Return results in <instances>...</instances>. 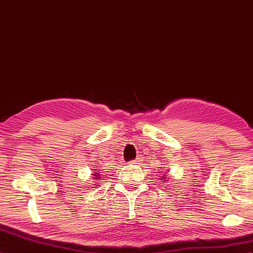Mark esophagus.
Segmentation results:
<instances>
[{"label": "esophagus", "mask_w": 253, "mask_h": 253, "mask_svg": "<svg viewBox=\"0 0 253 253\" xmlns=\"http://www.w3.org/2000/svg\"><path fill=\"white\" fill-rule=\"evenodd\" d=\"M132 163H133V164H139V163H140V159H139V158H136L135 160L132 161Z\"/></svg>", "instance_id": "34e87169"}]
</instances>
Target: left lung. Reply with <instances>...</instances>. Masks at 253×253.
I'll return each instance as SVG.
<instances>
[{
	"label": "left lung",
	"mask_w": 253,
	"mask_h": 253,
	"mask_svg": "<svg viewBox=\"0 0 253 253\" xmlns=\"http://www.w3.org/2000/svg\"><path fill=\"white\" fill-rule=\"evenodd\" d=\"M163 177H166V179H167V176H166V175H163Z\"/></svg>",
	"instance_id": "left-lung-1"
}]
</instances>
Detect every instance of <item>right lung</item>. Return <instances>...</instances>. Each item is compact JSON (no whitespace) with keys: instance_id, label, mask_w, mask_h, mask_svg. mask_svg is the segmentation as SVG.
Here are the masks:
<instances>
[{"instance_id":"obj_1","label":"right lung","mask_w":253,"mask_h":253,"mask_svg":"<svg viewBox=\"0 0 253 253\" xmlns=\"http://www.w3.org/2000/svg\"><path fill=\"white\" fill-rule=\"evenodd\" d=\"M99 172H94V174H93V179L94 180H99Z\"/></svg>"}]
</instances>
